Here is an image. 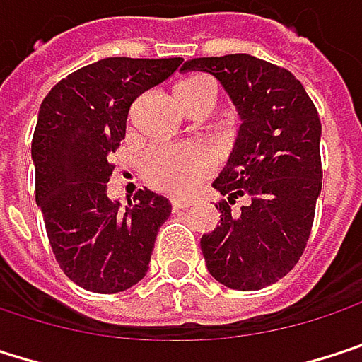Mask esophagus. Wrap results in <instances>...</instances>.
<instances>
[{"label": "esophagus", "mask_w": 362, "mask_h": 362, "mask_svg": "<svg viewBox=\"0 0 362 362\" xmlns=\"http://www.w3.org/2000/svg\"><path fill=\"white\" fill-rule=\"evenodd\" d=\"M170 206H173V213H181V211H187L192 206V202L189 200H173Z\"/></svg>", "instance_id": "1"}]
</instances>
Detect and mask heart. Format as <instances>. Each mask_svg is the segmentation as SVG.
I'll return each instance as SVG.
<instances>
[{
    "instance_id": "heart-1",
    "label": "heart",
    "mask_w": 362,
    "mask_h": 362,
    "mask_svg": "<svg viewBox=\"0 0 362 362\" xmlns=\"http://www.w3.org/2000/svg\"><path fill=\"white\" fill-rule=\"evenodd\" d=\"M204 92L215 94L217 98L215 84L202 76L189 78L177 88L179 100H189ZM141 166L153 187L166 194L183 196L189 194L202 179H206L215 170L217 153L204 143H166L145 151Z\"/></svg>"
}]
</instances>
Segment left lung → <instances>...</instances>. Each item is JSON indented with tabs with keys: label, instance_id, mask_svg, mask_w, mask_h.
<instances>
[{
	"label": "left lung",
	"instance_id": "8db88e82",
	"mask_svg": "<svg viewBox=\"0 0 362 362\" xmlns=\"http://www.w3.org/2000/svg\"><path fill=\"white\" fill-rule=\"evenodd\" d=\"M183 71L213 74L243 117L213 183L228 200L221 226L200 240L206 268L230 288L259 291L295 268L312 234L322 187L318 111L291 71L251 54L194 59ZM240 195L250 202L232 211Z\"/></svg>",
	"mask_w": 362,
	"mask_h": 362
}]
</instances>
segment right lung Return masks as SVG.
I'll use <instances>...</instances> for the list:
<instances>
[{
  "label": "right lung",
  "mask_w": 362,
  "mask_h": 362,
  "mask_svg": "<svg viewBox=\"0 0 362 362\" xmlns=\"http://www.w3.org/2000/svg\"><path fill=\"white\" fill-rule=\"evenodd\" d=\"M183 59L113 57L61 80L40 107L31 156L35 202L52 253L76 284L119 293L145 274L170 202L139 189L126 209L107 198L109 160L126 136L130 105L168 80Z\"/></svg>",
  "instance_id": "add662e5"
}]
</instances>
